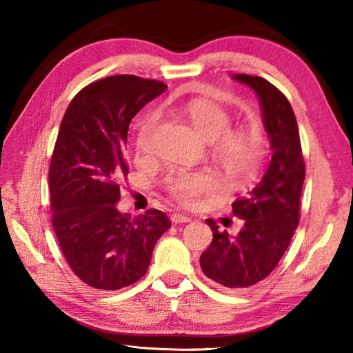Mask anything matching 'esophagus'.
Wrapping results in <instances>:
<instances>
[{"label":"esophagus","instance_id":"esophagus-1","mask_svg":"<svg viewBox=\"0 0 353 353\" xmlns=\"http://www.w3.org/2000/svg\"><path fill=\"white\" fill-rule=\"evenodd\" d=\"M171 221L174 224H185V223H190L191 218L187 216V214H181V213H174L171 216Z\"/></svg>","mask_w":353,"mask_h":353}]
</instances>
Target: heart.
<instances>
[{"instance_id": "b5f03b06", "label": "heart", "mask_w": 353, "mask_h": 353, "mask_svg": "<svg viewBox=\"0 0 353 353\" xmlns=\"http://www.w3.org/2000/svg\"><path fill=\"white\" fill-rule=\"evenodd\" d=\"M185 117L190 119L193 128L202 139L213 143L221 162L234 177H248L252 174L260 160L261 143L255 134L244 129L230 130V117L223 107L207 99H194L183 107ZM157 118L149 117L141 124L137 145L140 151H149ZM216 179L208 171L172 172L166 181V188L181 202H194L201 196L214 188Z\"/></svg>"}]
</instances>
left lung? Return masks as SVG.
Instances as JSON below:
<instances>
[{"label":"left lung","instance_id":"obj_1","mask_svg":"<svg viewBox=\"0 0 353 353\" xmlns=\"http://www.w3.org/2000/svg\"><path fill=\"white\" fill-rule=\"evenodd\" d=\"M232 79L252 88L259 98L272 157L260 182L232 204L235 216L243 219L236 235L219 232L207 219L213 241L201 255V270L225 288L241 290L270 276L288 249L299 224L305 165L294 112L285 94L260 76L234 74Z\"/></svg>","mask_w":353,"mask_h":353}]
</instances>
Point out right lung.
Returning a JSON list of instances; mask_svg holds the SVG:
<instances>
[{
	"instance_id": "obj_1",
	"label": "right lung",
	"mask_w": 353,
	"mask_h": 353,
	"mask_svg": "<svg viewBox=\"0 0 353 353\" xmlns=\"http://www.w3.org/2000/svg\"><path fill=\"white\" fill-rule=\"evenodd\" d=\"M163 82L119 74L82 88L59 129L50 166L52 225L73 272L98 290H119L148 272L155 243L171 227L160 210L135 219L118 210V181L132 118Z\"/></svg>"
}]
</instances>
